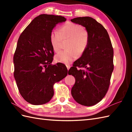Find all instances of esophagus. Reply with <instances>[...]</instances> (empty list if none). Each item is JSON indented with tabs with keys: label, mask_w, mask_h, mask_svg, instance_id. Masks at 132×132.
Here are the masks:
<instances>
[{
	"label": "esophagus",
	"mask_w": 132,
	"mask_h": 132,
	"mask_svg": "<svg viewBox=\"0 0 132 132\" xmlns=\"http://www.w3.org/2000/svg\"><path fill=\"white\" fill-rule=\"evenodd\" d=\"M66 67H67V69H68V70H69L70 69V65H66Z\"/></svg>",
	"instance_id": "34e87169"
}]
</instances>
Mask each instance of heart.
<instances>
[{"instance_id":"heart-1","label":"heart","mask_w":132,"mask_h":132,"mask_svg":"<svg viewBox=\"0 0 132 132\" xmlns=\"http://www.w3.org/2000/svg\"><path fill=\"white\" fill-rule=\"evenodd\" d=\"M69 39L67 48L55 55L57 62L68 64L83 54L87 49L89 36L87 30L80 25L67 23L61 26L59 31L53 30L50 34V42L53 50L58 52L61 49L62 40Z\"/></svg>"}]
</instances>
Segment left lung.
I'll list each match as a JSON object with an SVG mask.
<instances>
[{
	"instance_id": "8db88e82",
	"label": "left lung",
	"mask_w": 132,
	"mask_h": 132,
	"mask_svg": "<svg viewBox=\"0 0 132 132\" xmlns=\"http://www.w3.org/2000/svg\"><path fill=\"white\" fill-rule=\"evenodd\" d=\"M71 21L85 27L89 36L87 49L69 71L75 78L71 95L78 103L92 106L108 91L114 66L113 47L106 30L96 20L86 16ZM78 67L84 69H78Z\"/></svg>"
}]
</instances>
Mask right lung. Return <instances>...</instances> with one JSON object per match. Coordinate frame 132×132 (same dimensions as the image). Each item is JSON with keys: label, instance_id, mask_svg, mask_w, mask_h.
Masks as SVG:
<instances>
[{"label": "right lung", "instance_id": "obj_1", "mask_svg": "<svg viewBox=\"0 0 132 132\" xmlns=\"http://www.w3.org/2000/svg\"><path fill=\"white\" fill-rule=\"evenodd\" d=\"M66 20L62 16L42 14L19 38L13 55L14 78L20 94L32 104L49 102L54 95L53 85L68 75L63 63L51 64L54 53L50 42L53 29Z\"/></svg>", "mask_w": 132, "mask_h": 132}]
</instances>
